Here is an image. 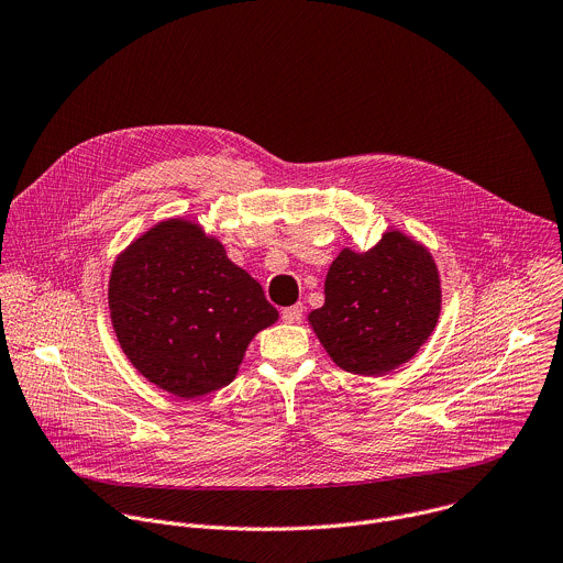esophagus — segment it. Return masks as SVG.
<instances>
[{"instance_id":"1","label":"esophagus","mask_w":563,"mask_h":563,"mask_svg":"<svg viewBox=\"0 0 563 563\" xmlns=\"http://www.w3.org/2000/svg\"><path fill=\"white\" fill-rule=\"evenodd\" d=\"M301 314H303V303H295V306H288L282 310V319L286 323H297L301 321Z\"/></svg>"}]
</instances>
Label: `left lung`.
Masks as SVG:
<instances>
[{
    "mask_svg": "<svg viewBox=\"0 0 563 563\" xmlns=\"http://www.w3.org/2000/svg\"><path fill=\"white\" fill-rule=\"evenodd\" d=\"M323 295L308 323L336 366L364 377L410 362L441 312L437 264L401 231H386L366 253L344 249L328 268Z\"/></svg>",
    "mask_w": 563,
    "mask_h": 563,
    "instance_id": "1",
    "label": "left lung"
}]
</instances>
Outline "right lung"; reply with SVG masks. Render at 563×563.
I'll list each match as a JSON object with an SVG mask.
<instances>
[{"label":"right lung","instance_id":"right-lung-1","mask_svg":"<svg viewBox=\"0 0 563 563\" xmlns=\"http://www.w3.org/2000/svg\"><path fill=\"white\" fill-rule=\"evenodd\" d=\"M108 308L131 364L181 399L229 386L253 336L279 319L260 282L184 217L155 223L118 255Z\"/></svg>","mask_w":563,"mask_h":563}]
</instances>
